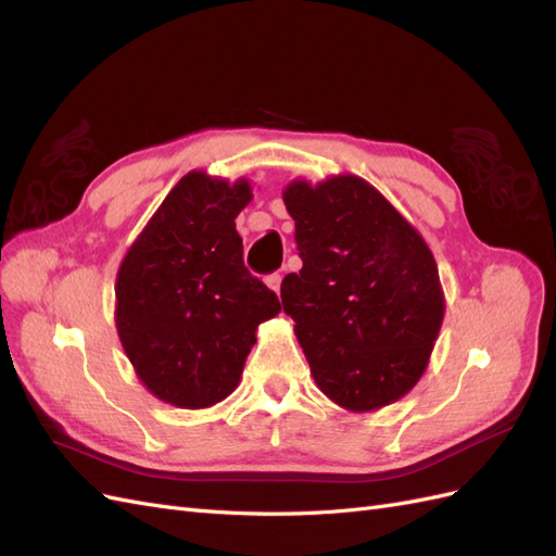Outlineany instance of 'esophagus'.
<instances>
[{"label":"esophagus","instance_id":"obj_1","mask_svg":"<svg viewBox=\"0 0 556 556\" xmlns=\"http://www.w3.org/2000/svg\"><path fill=\"white\" fill-rule=\"evenodd\" d=\"M264 282L268 285V290H274V292L280 296V282H282V276H280V274L266 276V278H264Z\"/></svg>","mask_w":556,"mask_h":556}]
</instances>
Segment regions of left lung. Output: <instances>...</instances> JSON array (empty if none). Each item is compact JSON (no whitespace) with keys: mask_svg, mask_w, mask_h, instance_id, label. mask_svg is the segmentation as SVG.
<instances>
[{"mask_svg":"<svg viewBox=\"0 0 556 556\" xmlns=\"http://www.w3.org/2000/svg\"><path fill=\"white\" fill-rule=\"evenodd\" d=\"M282 201L304 266L285 276L280 299L315 384L348 413L390 406L427 371L443 325L431 248L359 176L294 178Z\"/></svg>","mask_w":556,"mask_h":556,"instance_id":"left-lung-1","label":"left lung"}]
</instances>
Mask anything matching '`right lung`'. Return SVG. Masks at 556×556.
<instances>
[{
	"label": "right lung",
	"instance_id": "1",
	"mask_svg": "<svg viewBox=\"0 0 556 556\" xmlns=\"http://www.w3.org/2000/svg\"><path fill=\"white\" fill-rule=\"evenodd\" d=\"M250 201L248 178L185 174L117 268V339L141 384L169 406L201 410L227 399L257 327L280 313L243 266L233 220Z\"/></svg>",
	"mask_w": 556,
	"mask_h": 556
}]
</instances>
